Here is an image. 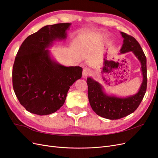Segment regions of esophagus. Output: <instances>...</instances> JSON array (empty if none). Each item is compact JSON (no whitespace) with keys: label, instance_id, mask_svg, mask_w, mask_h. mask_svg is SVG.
Returning <instances> with one entry per match:
<instances>
[{"label":"esophagus","instance_id":"34e87169","mask_svg":"<svg viewBox=\"0 0 158 158\" xmlns=\"http://www.w3.org/2000/svg\"><path fill=\"white\" fill-rule=\"evenodd\" d=\"M92 73V71L89 69L88 68H85L83 70V73H82V76H83V78H87L88 76L91 74Z\"/></svg>","mask_w":158,"mask_h":158}]
</instances>
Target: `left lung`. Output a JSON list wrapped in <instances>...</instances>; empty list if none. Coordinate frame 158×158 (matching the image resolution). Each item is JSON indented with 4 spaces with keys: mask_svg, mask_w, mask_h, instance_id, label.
Returning <instances> with one entry per match:
<instances>
[{
    "mask_svg": "<svg viewBox=\"0 0 158 158\" xmlns=\"http://www.w3.org/2000/svg\"><path fill=\"white\" fill-rule=\"evenodd\" d=\"M121 34L124 40L120 54L132 51L141 64L143 80L138 92L125 98L117 97L114 95H109L104 92L101 84L92 77H88L86 81L91 107L99 116L110 120L121 118L135 111L144 98L147 88L146 57L144 52L135 38L124 32H121ZM112 63L113 61H111V63Z\"/></svg>",
    "mask_w": 158,
    "mask_h": 158,
    "instance_id": "8db88e82",
    "label": "left lung"
}]
</instances>
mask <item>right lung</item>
Here are the masks:
<instances>
[{
    "label": "right lung",
    "instance_id": "obj_1",
    "mask_svg": "<svg viewBox=\"0 0 158 158\" xmlns=\"http://www.w3.org/2000/svg\"><path fill=\"white\" fill-rule=\"evenodd\" d=\"M70 23L43 27L23 41L14 60L13 89L27 111L39 115L56 112L65 102L70 86L82 77L80 66H65L48 49L55 41L64 40Z\"/></svg>",
    "mask_w": 158,
    "mask_h": 158
}]
</instances>
